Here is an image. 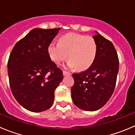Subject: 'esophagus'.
Returning a JSON list of instances; mask_svg holds the SVG:
<instances>
[{"label":"esophagus","instance_id":"1","mask_svg":"<svg viewBox=\"0 0 135 135\" xmlns=\"http://www.w3.org/2000/svg\"><path fill=\"white\" fill-rule=\"evenodd\" d=\"M62 73H63V75L64 76H66V75H70V73H69V72H66V71H65V70H63V72H62Z\"/></svg>","mask_w":135,"mask_h":135}]
</instances>
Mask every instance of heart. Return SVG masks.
<instances>
[{
  "mask_svg": "<svg viewBox=\"0 0 135 135\" xmlns=\"http://www.w3.org/2000/svg\"><path fill=\"white\" fill-rule=\"evenodd\" d=\"M51 59L61 63L67 57V65L77 70H86L94 62L96 57L97 45L91 36L75 33H67L60 37L59 44L51 42L47 48Z\"/></svg>",
  "mask_w": 135,
  "mask_h": 135,
  "instance_id": "heart-1",
  "label": "heart"
}]
</instances>
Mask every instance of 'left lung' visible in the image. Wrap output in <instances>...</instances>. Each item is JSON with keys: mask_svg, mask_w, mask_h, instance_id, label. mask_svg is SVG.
<instances>
[{"mask_svg": "<svg viewBox=\"0 0 135 135\" xmlns=\"http://www.w3.org/2000/svg\"><path fill=\"white\" fill-rule=\"evenodd\" d=\"M96 57L83 72L73 74L71 88L73 103L80 109L93 112L102 108L114 91L119 71V59L112 42L96 32Z\"/></svg>", "mask_w": 135, "mask_h": 135, "instance_id": "8db88e82", "label": "left lung"}]
</instances>
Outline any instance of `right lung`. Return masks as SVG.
<instances>
[{
  "label": "right lung",
  "instance_id": "obj_1",
  "mask_svg": "<svg viewBox=\"0 0 135 135\" xmlns=\"http://www.w3.org/2000/svg\"><path fill=\"white\" fill-rule=\"evenodd\" d=\"M60 28H35L16 44L8 61L9 83L13 95L32 112L49 109L62 71L51 61L47 48Z\"/></svg>",
  "mask_w": 135,
  "mask_h": 135
}]
</instances>
